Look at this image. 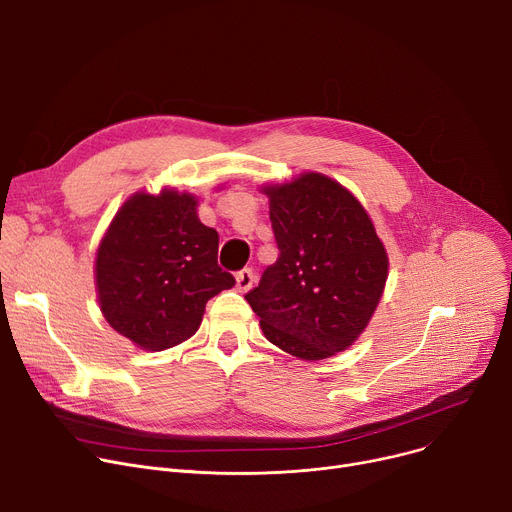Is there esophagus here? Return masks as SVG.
<instances>
[{
  "label": "esophagus",
  "mask_w": 512,
  "mask_h": 512,
  "mask_svg": "<svg viewBox=\"0 0 512 512\" xmlns=\"http://www.w3.org/2000/svg\"><path fill=\"white\" fill-rule=\"evenodd\" d=\"M253 282H255V276H253V269L245 267L236 274V290L238 292H247L253 288Z\"/></svg>",
  "instance_id": "34e87169"
}]
</instances>
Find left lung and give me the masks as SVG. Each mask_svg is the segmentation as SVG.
Listing matches in <instances>:
<instances>
[{
	"mask_svg": "<svg viewBox=\"0 0 512 512\" xmlns=\"http://www.w3.org/2000/svg\"><path fill=\"white\" fill-rule=\"evenodd\" d=\"M280 257L245 298L263 335L300 360L348 350L381 302L389 257L362 203L321 173L265 185Z\"/></svg>",
	"mask_w": 512,
	"mask_h": 512,
	"instance_id": "obj_1",
	"label": "left lung"
}]
</instances>
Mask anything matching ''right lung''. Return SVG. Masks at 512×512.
<instances>
[{
  "mask_svg": "<svg viewBox=\"0 0 512 512\" xmlns=\"http://www.w3.org/2000/svg\"><path fill=\"white\" fill-rule=\"evenodd\" d=\"M94 280L107 323L142 350L183 344L212 296L234 286L218 265V232L201 224L197 197L133 193L98 245Z\"/></svg>",
  "mask_w": 512,
  "mask_h": 512,
  "instance_id": "add662e5",
  "label": "right lung"
}]
</instances>
